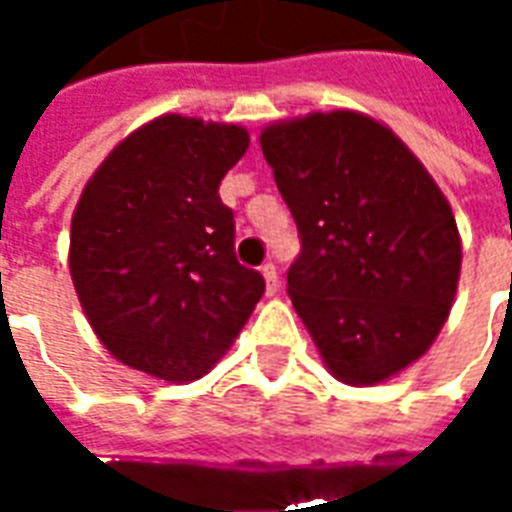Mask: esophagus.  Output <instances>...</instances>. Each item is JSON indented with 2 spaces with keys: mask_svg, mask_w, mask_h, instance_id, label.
<instances>
[{
  "mask_svg": "<svg viewBox=\"0 0 512 512\" xmlns=\"http://www.w3.org/2000/svg\"><path fill=\"white\" fill-rule=\"evenodd\" d=\"M260 274H263V279H266V293L268 296H274L279 290V274H277V266L268 260V263H263L260 266Z\"/></svg>",
  "mask_w": 512,
  "mask_h": 512,
  "instance_id": "1",
  "label": "esophagus"
}]
</instances>
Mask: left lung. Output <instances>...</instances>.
<instances>
[{"mask_svg": "<svg viewBox=\"0 0 512 512\" xmlns=\"http://www.w3.org/2000/svg\"><path fill=\"white\" fill-rule=\"evenodd\" d=\"M260 147L299 227L288 293L329 373L373 386L417 362L461 277L458 224L428 169L348 109L274 123Z\"/></svg>", "mask_w": 512, "mask_h": 512, "instance_id": "8db88e82", "label": "left lung"}]
</instances>
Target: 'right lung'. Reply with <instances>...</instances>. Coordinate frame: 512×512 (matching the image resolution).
<instances>
[{"mask_svg": "<svg viewBox=\"0 0 512 512\" xmlns=\"http://www.w3.org/2000/svg\"><path fill=\"white\" fill-rule=\"evenodd\" d=\"M241 126L164 115L106 156L71 222V277L87 321L123 365L169 384L208 373L266 290L235 257L219 197Z\"/></svg>", "mask_w": 512, "mask_h": 512, "instance_id": "right-lung-1", "label": "right lung"}]
</instances>
